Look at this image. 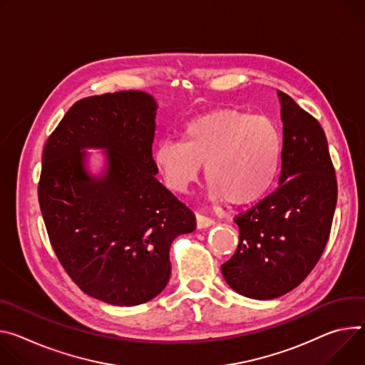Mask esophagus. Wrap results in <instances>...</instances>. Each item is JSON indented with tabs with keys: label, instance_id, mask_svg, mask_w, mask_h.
<instances>
[{
	"label": "esophagus",
	"instance_id": "esophagus-1",
	"mask_svg": "<svg viewBox=\"0 0 365 365\" xmlns=\"http://www.w3.org/2000/svg\"><path fill=\"white\" fill-rule=\"evenodd\" d=\"M214 224V220L207 217V215H202V214H196V225L197 228H207L210 225Z\"/></svg>",
	"mask_w": 365,
	"mask_h": 365
}]
</instances>
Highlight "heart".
Wrapping results in <instances>:
<instances>
[{"label":"heart","instance_id":"heart-1","mask_svg":"<svg viewBox=\"0 0 365 365\" xmlns=\"http://www.w3.org/2000/svg\"><path fill=\"white\" fill-rule=\"evenodd\" d=\"M154 160L164 183L185 192L200 178L215 201L247 205L259 201L272 187L281 160V135L264 116L221 109L190 119L182 141L164 140Z\"/></svg>","mask_w":365,"mask_h":365}]
</instances>
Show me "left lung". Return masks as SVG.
Returning a JSON list of instances; mask_svg holds the SVG:
<instances>
[{"mask_svg":"<svg viewBox=\"0 0 365 365\" xmlns=\"http://www.w3.org/2000/svg\"><path fill=\"white\" fill-rule=\"evenodd\" d=\"M284 122L279 186L235 217L239 246L221 272L236 292L271 300L300 285L319 262L336 208L338 183L319 120L278 91Z\"/></svg>","mask_w":365,"mask_h":365,"instance_id":"8db88e82","label":"left lung"}]
</instances>
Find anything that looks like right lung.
<instances>
[{
  "mask_svg": "<svg viewBox=\"0 0 365 365\" xmlns=\"http://www.w3.org/2000/svg\"><path fill=\"white\" fill-rule=\"evenodd\" d=\"M157 105L123 90L76 102L46 140L38 186L49 242L78 288L115 306H138L170 278L176 236L195 214L157 179L153 158ZM88 146L108 148L102 180L83 170Z\"/></svg>",
  "mask_w": 365,
  "mask_h": 365,
  "instance_id": "add662e5",
  "label": "right lung"
}]
</instances>
